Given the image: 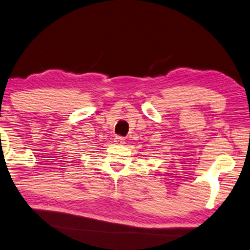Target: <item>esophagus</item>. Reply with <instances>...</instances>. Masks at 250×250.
<instances>
[{
  "label": "esophagus",
  "instance_id": "1",
  "mask_svg": "<svg viewBox=\"0 0 250 250\" xmlns=\"http://www.w3.org/2000/svg\"><path fill=\"white\" fill-rule=\"evenodd\" d=\"M115 143H116L117 145H123V144H125V140H124V137H121V136H116L115 137Z\"/></svg>",
  "mask_w": 250,
  "mask_h": 250
}]
</instances>
